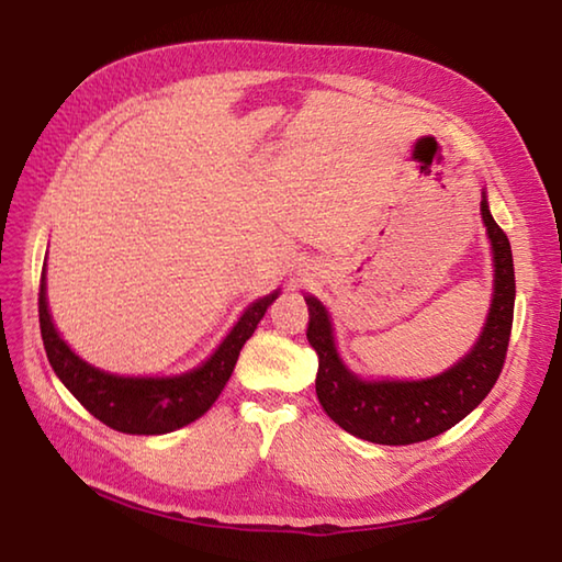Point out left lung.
Segmentation results:
<instances>
[{
  "instance_id": "1",
  "label": "left lung",
  "mask_w": 562,
  "mask_h": 562,
  "mask_svg": "<svg viewBox=\"0 0 562 562\" xmlns=\"http://www.w3.org/2000/svg\"><path fill=\"white\" fill-rule=\"evenodd\" d=\"M482 222L494 250V300L485 331L458 366L431 380H358L336 353L331 322L322 302L304 296L310 306L306 338L318 356L316 397L348 434L380 446L422 443L463 422L494 387L507 360L516 282L509 238L492 218L485 196Z\"/></svg>"
}]
</instances>
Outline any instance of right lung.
Returning a JSON list of instances; mask_svg holds the SVG:
<instances>
[{
  "instance_id": "add662e5",
  "label": "right lung",
  "mask_w": 562,
  "mask_h": 562,
  "mask_svg": "<svg viewBox=\"0 0 562 562\" xmlns=\"http://www.w3.org/2000/svg\"><path fill=\"white\" fill-rule=\"evenodd\" d=\"M274 296L278 292L252 302L234 331L202 368L184 372L180 378H116L87 366L55 331L46 302V268H43L38 290L41 338L55 375L94 419L121 434L158 436L200 419L216 402L236 368L240 348L256 331Z\"/></svg>"
}]
</instances>
